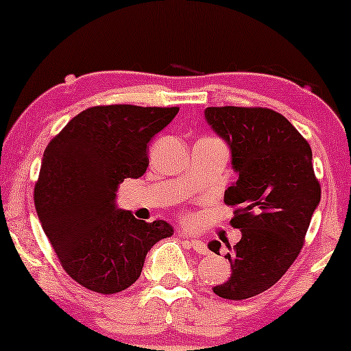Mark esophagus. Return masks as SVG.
Wrapping results in <instances>:
<instances>
[{
  "instance_id": "esophagus-1",
  "label": "esophagus",
  "mask_w": 351,
  "mask_h": 351,
  "mask_svg": "<svg viewBox=\"0 0 351 351\" xmlns=\"http://www.w3.org/2000/svg\"><path fill=\"white\" fill-rule=\"evenodd\" d=\"M178 234H180V232H178ZM183 237H184V236H183ZM186 244H188L189 247H191L193 251H195L196 254H208L206 244L201 243V241H198V239H186Z\"/></svg>"
}]
</instances>
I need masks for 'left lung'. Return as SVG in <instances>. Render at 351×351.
<instances>
[{
    "mask_svg": "<svg viewBox=\"0 0 351 351\" xmlns=\"http://www.w3.org/2000/svg\"><path fill=\"white\" fill-rule=\"evenodd\" d=\"M204 117L231 147L239 180L226 189L224 203L234 208L229 224L243 232L224 256L231 277L213 292L244 300L272 287L297 259L322 189L312 148L279 112L226 106L208 107ZM219 247V241L209 243L217 256Z\"/></svg>",
    "mask_w": 351,
    "mask_h": 351,
    "instance_id": "1",
    "label": "left lung"
}]
</instances>
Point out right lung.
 Returning a JSON list of instances; mask_svg holds the SVG:
<instances>
[{
	"mask_svg": "<svg viewBox=\"0 0 351 351\" xmlns=\"http://www.w3.org/2000/svg\"><path fill=\"white\" fill-rule=\"evenodd\" d=\"M180 107L95 106L75 115L44 150L34 206L60 265L92 292L112 295L142 274L152 245L170 237L115 208L117 186L148 168V142Z\"/></svg>",
	"mask_w": 351,
	"mask_h": 351,
	"instance_id": "add662e5",
	"label": "right lung"
}]
</instances>
